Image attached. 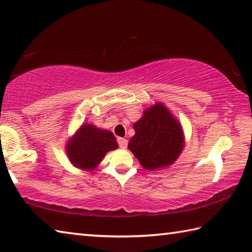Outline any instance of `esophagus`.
<instances>
[{
	"instance_id": "esophagus-1",
	"label": "esophagus",
	"mask_w": 252,
	"mask_h": 252,
	"mask_svg": "<svg viewBox=\"0 0 252 252\" xmlns=\"http://www.w3.org/2000/svg\"><path fill=\"white\" fill-rule=\"evenodd\" d=\"M118 144H119L121 149H126L127 146V140L123 139V137H118Z\"/></svg>"
}]
</instances>
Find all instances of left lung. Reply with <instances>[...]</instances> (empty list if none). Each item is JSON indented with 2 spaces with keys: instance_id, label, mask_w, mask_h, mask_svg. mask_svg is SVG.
Wrapping results in <instances>:
<instances>
[{
  "instance_id": "1",
  "label": "left lung",
  "mask_w": 252,
  "mask_h": 252,
  "mask_svg": "<svg viewBox=\"0 0 252 252\" xmlns=\"http://www.w3.org/2000/svg\"><path fill=\"white\" fill-rule=\"evenodd\" d=\"M133 127L135 134L127 147L147 170L171 165L184 150L180 123L162 103L156 102L146 109Z\"/></svg>"
}]
</instances>
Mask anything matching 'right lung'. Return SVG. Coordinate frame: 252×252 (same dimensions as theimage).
I'll return each mask as SVG.
<instances>
[{
	"instance_id": "obj_1",
	"label": "right lung",
	"mask_w": 252,
	"mask_h": 252,
	"mask_svg": "<svg viewBox=\"0 0 252 252\" xmlns=\"http://www.w3.org/2000/svg\"><path fill=\"white\" fill-rule=\"evenodd\" d=\"M118 149L115 135L110 131L83 125L66 144V154L72 164L83 170H94L107 152Z\"/></svg>"
}]
</instances>
